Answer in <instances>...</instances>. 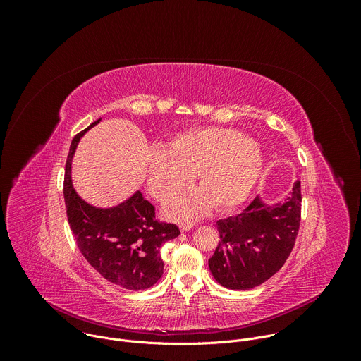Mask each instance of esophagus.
<instances>
[{
	"mask_svg": "<svg viewBox=\"0 0 361 361\" xmlns=\"http://www.w3.org/2000/svg\"><path fill=\"white\" fill-rule=\"evenodd\" d=\"M194 227V224H180V230L184 233V231H188V230H191Z\"/></svg>",
	"mask_w": 361,
	"mask_h": 361,
	"instance_id": "34e87169",
	"label": "esophagus"
}]
</instances>
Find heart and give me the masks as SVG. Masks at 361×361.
I'll list each match as a JSON object with an SVG mask.
<instances>
[{"instance_id":"1","label":"heart","mask_w":361,"mask_h":361,"mask_svg":"<svg viewBox=\"0 0 361 361\" xmlns=\"http://www.w3.org/2000/svg\"><path fill=\"white\" fill-rule=\"evenodd\" d=\"M263 166V149L243 133L201 127L178 134L169 149L149 148L147 188L159 201H169L188 187L195 174L201 188L188 190L166 209L170 219L194 220L213 204L219 210L243 204L259 181Z\"/></svg>"}]
</instances>
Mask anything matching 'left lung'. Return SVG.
<instances>
[{"label": "left lung", "mask_w": 361, "mask_h": 361, "mask_svg": "<svg viewBox=\"0 0 361 361\" xmlns=\"http://www.w3.org/2000/svg\"><path fill=\"white\" fill-rule=\"evenodd\" d=\"M301 217L300 181L283 201L267 204L255 197L235 217L217 221L220 243L209 260L213 277L230 290L263 284L286 263Z\"/></svg>", "instance_id": "obj_1"}]
</instances>
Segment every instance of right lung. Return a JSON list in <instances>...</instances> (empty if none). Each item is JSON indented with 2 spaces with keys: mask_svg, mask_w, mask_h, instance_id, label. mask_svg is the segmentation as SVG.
Listing matches in <instances>:
<instances>
[{
  "mask_svg": "<svg viewBox=\"0 0 361 361\" xmlns=\"http://www.w3.org/2000/svg\"><path fill=\"white\" fill-rule=\"evenodd\" d=\"M98 118L78 133L70 145L64 177L67 217L84 259L110 283L138 291L156 284L164 271L161 245L178 237L176 224L159 223L156 209L140 191L118 205L101 209L82 200L74 190L71 163L84 134Z\"/></svg>",
  "mask_w": 361,
  "mask_h": 361,
  "instance_id": "1",
  "label": "right lung"
}]
</instances>
